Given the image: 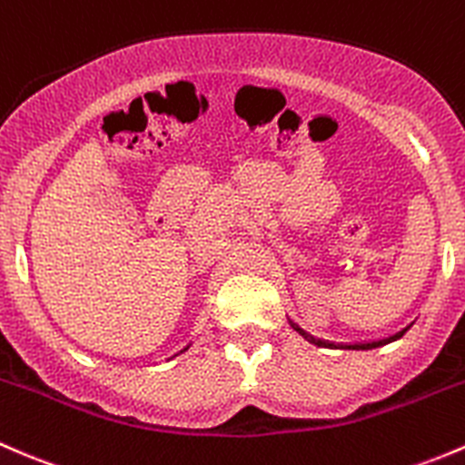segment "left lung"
Returning <instances> with one entry per match:
<instances>
[{
  "label": "left lung",
  "mask_w": 465,
  "mask_h": 465,
  "mask_svg": "<svg viewBox=\"0 0 465 465\" xmlns=\"http://www.w3.org/2000/svg\"><path fill=\"white\" fill-rule=\"evenodd\" d=\"M291 327L295 329V331L300 333V336H302L304 340H309L311 344H315V347H340V349H374V347H382V344H387V342H394V340H399L401 336H403L405 331H408V329L411 327V324H408V327L405 329H401V331H396L394 336H387V338H381V340H371V342H353V344H342V342H329V340H322V338H315V336H311V333H306L302 327H298V324L295 322H291Z\"/></svg>",
  "instance_id": "8db88e82"
}]
</instances>
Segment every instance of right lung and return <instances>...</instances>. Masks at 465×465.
<instances>
[{"label": "right lung", "mask_w": 465, "mask_h": 465, "mask_svg": "<svg viewBox=\"0 0 465 465\" xmlns=\"http://www.w3.org/2000/svg\"><path fill=\"white\" fill-rule=\"evenodd\" d=\"M188 347H190V344H188ZM188 347H185V349H188ZM185 349H181V353H183V351H185ZM174 356H179V353H174Z\"/></svg>", "instance_id": "obj_1"}]
</instances>
